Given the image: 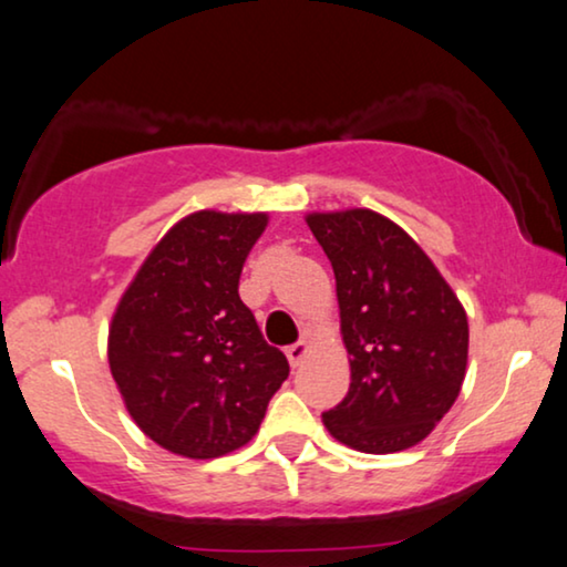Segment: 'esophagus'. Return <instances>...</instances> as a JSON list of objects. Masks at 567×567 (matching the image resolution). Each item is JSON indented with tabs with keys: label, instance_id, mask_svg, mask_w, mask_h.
<instances>
[{
	"label": "esophagus",
	"instance_id": "34e87169",
	"mask_svg": "<svg viewBox=\"0 0 567 567\" xmlns=\"http://www.w3.org/2000/svg\"><path fill=\"white\" fill-rule=\"evenodd\" d=\"M285 354H287V360H290V364L292 367H298L302 360H306V354H308V344L306 341H298V344H290L285 349Z\"/></svg>",
	"mask_w": 567,
	"mask_h": 567
}]
</instances>
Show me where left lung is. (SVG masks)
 <instances>
[{"mask_svg": "<svg viewBox=\"0 0 567 567\" xmlns=\"http://www.w3.org/2000/svg\"><path fill=\"white\" fill-rule=\"evenodd\" d=\"M352 360L349 393L323 424L370 454L401 452L432 434L457 401L467 367V316L421 246L372 210L313 213Z\"/></svg>", "mask_w": 567, "mask_h": 567, "instance_id": "1", "label": "left lung"}]
</instances>
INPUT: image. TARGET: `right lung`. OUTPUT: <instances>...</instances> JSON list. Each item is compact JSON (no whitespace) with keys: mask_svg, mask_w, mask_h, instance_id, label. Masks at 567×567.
<instances>
[{"mask_svg":"<svg viewBox=\"0 0 567 567\" xmlns=\"http://www.w3.org/2000/svg\"><path fill=\"white\" fill-rule=\"evenodd\" d=\"M265 226V213L187 215L148 254L113 316L107 360L125 409L182 457L244 446L290 374L238 298Z\"/></svg>","mask_w":567,"mask_h":567,"instance_id":"add662e5","label":"right lung"}]
</instances>
